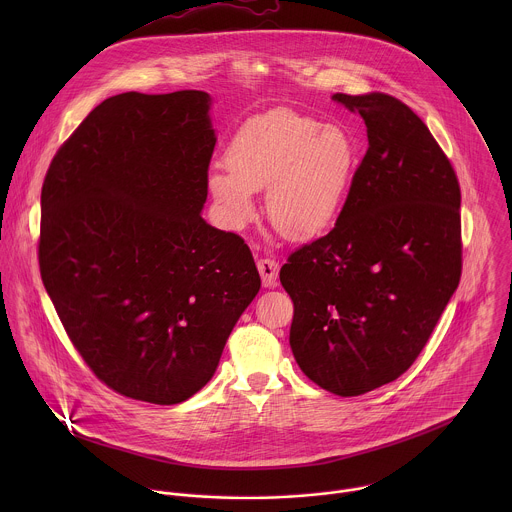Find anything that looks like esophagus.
I'll return each instance as SVG.
<instances>
[{
    "label": "esophagus",
    "mask_w": 512,
    "mask_h": 512,
    "mask_svg": "<svg viewBox=\"0 0 512 512\" xmlns=\"http://www.w3.org/2000/svg\"><path fill=\"white\" fill-rule=\"evenodd\" d=\"M258 272L262 276V284L264 288H274L276 282H278V272H280V266L276 260L272 258H262L258 260Z\"/></svg>",
    "instance_id": "obj_1"
}]
</instances>
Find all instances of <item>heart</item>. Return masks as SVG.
Returning <instances> with one entry per match:
<instances>
[{"label": "heart", "instance_id": "b5f03b06", "mask_svg": "<svg viewBox=\"0 0 512 512\" xmlns=\"http://www.w3.org/2000/svg\"><path fill=\"white\" fill-rule=\"evenodd\" d=\"M357 161V144L343 126L272 110L238 128L224 153L226 169H213L207 187L228 226L254 219V193L268 189L272 224L293 240H313L341 219Z\"/></svg>", "mask_w": 512, "mask_h": 512}]
</instances>
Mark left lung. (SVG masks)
<instances>
[{
  "mask_svg": "<svg viewBox=\"0 0 512 512\" xmlns=\"http://www.w3.org/2000/svg\"><path fill=\"white\" fill-rule=\"evenodd\" d=\"M368 149L335 228L280 270L303 374L337 396L396 380L418 359L461 278V193L428 126L382 92L335 94Z\"/></svg>",
  "mask_w": 512,
  "mask_h": 512,
  "instance_id": "obj_1",
  "label": "left lung"
}]
</instances>
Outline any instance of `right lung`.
Wrapping results in <instances>:
<instances>
[{
    "mask_svg": "<svg viewBox=\"0 0 512 512\" xmlns=\"http://www.w3.org/2000/svg\"><path fill=\"white\" fill-rule=\"evenodd\" d=\"M203 90L124 92L57 151L39 268L74 349L122 396L179 404L260 292L250 248L201 217L217 144Z\"/></svg>",
    "mask_w": 512,
    "mask_h": 512,
    "instance_id": "1",
    "label": "right lung"
}]
</instances>
